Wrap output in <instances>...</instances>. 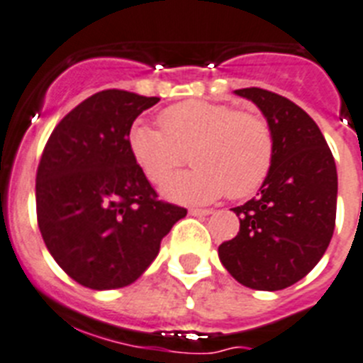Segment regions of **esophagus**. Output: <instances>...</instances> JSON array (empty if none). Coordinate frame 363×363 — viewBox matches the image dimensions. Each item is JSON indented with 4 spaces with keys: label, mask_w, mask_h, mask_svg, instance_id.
Segmentation results:
<instances>
[{
    "label": "esophagus",
    "mask_w": 363,
    "mask_h": 363,
    "mask_svg": "<svg viewBox=\"0 0 363 363\" xmlns=\"http://www.w3.org/2000/svg\"><path fill=\"white\" fill-rule=\"evenodd\" d=\"M190 214H191V216H208V214H212V208H197V207H191V208H190Z\"/></svg>",
    "instance_id": "34e87169"
}]
</instances>
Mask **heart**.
Segmentation results:
<instances>
[{"mask_svg": "<svg viewBox=\"0 0 363 363\" xmlns=\"http://www.w3.org/2000/svg\"><path fill=\"white\" fill-rule=\"evenodd\" d=\"M160 125L132 126L128 147L135 164L155 184L166 181L191 151L196 167L164 184V194L177 201H214L223 194L235 199L248 197L272 167V128L255 111L188 100L162 111Z\"/></svg>", "mask_w": 363, "mask_h": 363, "instance_id": "b5f03b06", "label": "heart"}]
</instances>
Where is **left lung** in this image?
Instances as JSON below:
<instances>
[{"label":"left lung","instance_id":"left-lung-1","mask_svg":"<svg viewBox=\"0 0 363 363\" xmlns=\"http://www.w3.org/2000/svg\"><path fill=\"white\" fill-rule=\"evenodd\" d=\"M263 111L274 134L272 167L257 197L233 212L237 237L220 261L238 284L257 291L291 287L319 263L335 228L337 172L325 135L300 106L272 91H235Z\"/></svg>","mask_w":363,"mask_h":363}]
</instances>
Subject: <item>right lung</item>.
<instances>
[{
  "instance_id": "1",
  "label": "right lung",
  "mask_w": 363,
  "mask_h": 363,
  "mask_svg": "<svg viewBox=\"0 0 363 363\" xmlns=\"http://www.w3.org/2000/svg\"><path fill=\"white\" fill-rule=\"evenodd\" d=\"M160 99L106 89L59 121L37 167V222L55 263L96 291L130 285L186 208L158 199L128 147Z\"/></svg>"
}]
</instances>
